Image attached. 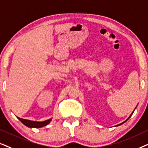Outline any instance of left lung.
Here are the masks:
<instances>
[{"label":"left lung","instance_id":"1","mask_svg":"<svg viewBox=\"0 0 148 148\" xmlns=\"http://www.w3.org/2000/svg\"><path fill=\"white\" fill-rule=\"evenodd\" d=\"M134 111H135V110H134ZM134 111H133V112H132V113H131V115H130V116H129V118H128V119H127V120H126V121H125V122H123V123H121V124H119V125H116V127H117V126H120V125H123V123H125V122H127V121H128V120H129V119H130V117H131V116H132V114H133V112H134Z\"/></svg>","mask_w":148,"mask_h":148}]
</instances>
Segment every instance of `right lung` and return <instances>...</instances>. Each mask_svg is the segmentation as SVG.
<instances>
[{"mask_svg": "<svg viewBox=\"0 0 148 148\" xmlns=\"http://www.w3.org/2000/svg\"><path fill=\"white\" fill-rule=\"evenodd\" d=\"M17 119H18L19 121L23 124V125L29 128H41L42 127H45V126L48 125V124L51 121V120H52V119H51L47 120V121H45L36 122V121H29V120L20 119V118L19 117H17Z\"/></svg>", "mask_w": 148, "mask_h": 148, "instance_id": "1", "label": "right lung"}]
</instances>
